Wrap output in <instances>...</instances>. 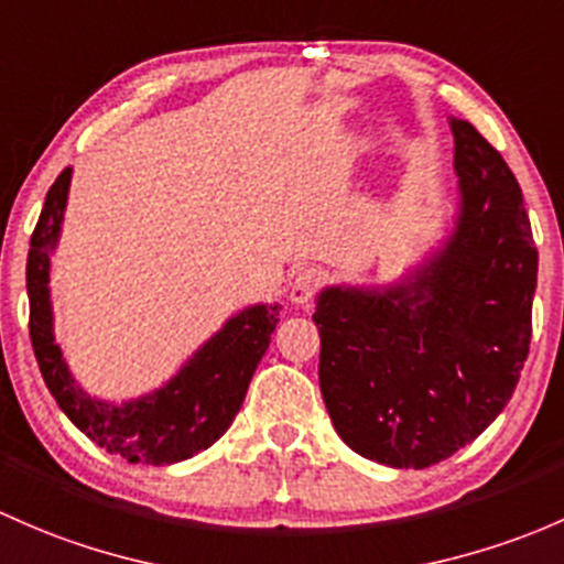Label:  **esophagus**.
I'll return each mask as SVG.
<instances>
[{
    "instance_id": "34e87169",
    "label": "esophagus",
    "mask_w": 564,
    "mask_h": 564,
    "mask_svg": "<svg viewBox=\"0 0 564 564\" xmlns=\"http://www.w3.org/2000/svg\"><path fill=\"white\" fill-rule=\"evenodd\" d=\"M323 284V271L317 269H304L299 271V274L293 276V282H290V301L293 304H310L312 299H315V293L321 290Z\"/></svg>"
}]
</instances>
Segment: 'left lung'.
Here are the masks:
<instances>
[{"instance_id":"left-lung-1","label":"left lung","mask_w":564,"mask_h":564,"mask_svg":"<svg viewBox=\"0 0 564 564\" xmlns=\"http://www.w3.org/2000/svg\"><path fill=\"white\" fill-rule=\"evenodd\" d=\"M456 138V228L410 280L325 288L321 391L356 454L423 469L473 443L505 410L532 339L538 249L521 187L469 121Z\"/></svg>"}]
</instances>
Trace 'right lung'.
<instances>
[{"label": "right lung", "instance_id": "add662e5", "mask_svg": "<svg viewBox=\"0 0 564 564\" xmlns=\"http://www.w3.org/2000/svg\"><path fill=\"white\" fill-rule=\"evenodd\" d=\"M69 167L45 195L26 258L29 336L43 380L62 412L108 454L130 464H176L217 443L247 397L249 380L280 323V306L258 304L239 312L184 364L160 391L113 408L75 386L54 341L48 269L65 214Z\"/></svg>", "mask_w": 564, "mask_h": 564}]
</instances>
